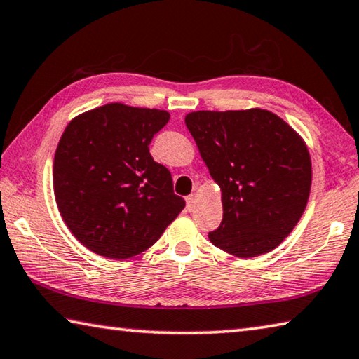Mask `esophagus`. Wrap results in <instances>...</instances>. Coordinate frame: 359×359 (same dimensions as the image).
<instances>
[{
  "mask_svg": "<svg viewBox=\"0 0 359 359\" xmlns=\"http://www.w3.org/2000/svg\"><path fill=\"white\" fill-rule=\"evenodd\" d=\"M187 210H193L194 205H196V194H190V196H187Z\"/></svg>",
  "mask_w": 359,
  "mask_h": 359,
  "instance_id": "obj_1",
  "label": "esophagus"
}]
</instances>
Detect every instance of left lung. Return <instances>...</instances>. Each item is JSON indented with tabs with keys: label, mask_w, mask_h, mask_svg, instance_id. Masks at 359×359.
Segmentation results:
<instances>
[{
	"label": "left lung",
	"mask_w": 359,
	"mask_h": 359,
	"mask_svg": "<svg viewBox=\"0 0 359 359\" xmlns=\"http://www.w3.org/2000/svg\"><path fill=\"white\" fill-rule=\"evenodd\" d=\"M185 123L221 190L223 221L210 242L243 259L275 250L309 199L312 166L302 136L260 108L193 111Z\"/></svg>",
	"instance_id": "8db88e82"
}]
</instances>
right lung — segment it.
<instances>
[{"mask_svg": "<svg viewBox=\"0 0 359 359\" xmlns=\"http://www.w3.org/2000/svg\"><path fill=\"white\" fill-rule=\"evenodd\" d=\"M168 121L165 109L107 103L64 130L53 163L57 210L78 242L99 256H138L184 210L171 172L149 152Z\"/></svg>", "mask_w": 359, "mask_h": 359, "instance_id": "1", "label": "right lung"}]
</instances>
